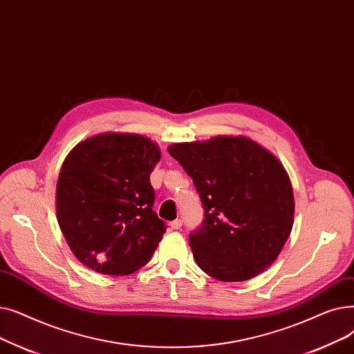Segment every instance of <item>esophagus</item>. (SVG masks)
Instances as JSON below:
<instances>
[{"instance_id": "esophagus-1", "label": "esophagus", "mask_w": 354, "mask_h": 354, "mask_svg": "<svg viewBox=\"0 0 354 354\" xmlns=\"http://www.w3.org/2000/svg\"><path fill=\"white\" fill-rule=\"evenodd\" d=\"M170 226H171V229L178 230V229L183 226V221H181V218H176V221H173V222L170 223Z\"/></svg>"}]
</instances>
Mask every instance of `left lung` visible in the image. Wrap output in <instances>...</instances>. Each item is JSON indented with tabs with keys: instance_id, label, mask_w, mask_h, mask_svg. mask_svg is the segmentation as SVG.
Listing matches in <instances>:
<instances>
[{
	"instance_id": "left-lung-1",
	"label": "left lung",
	"mask_w": 354,
	"mask_h": 354,
	"mask_svg": "<svg viewBox=\"0 0 354 354\" xmlns=\"http://www.w3.org/2000/svg\"><path fill=\"white\" fill-rule=\"evenodd\" d=\"M167 149L192 177L205 209L203 223L189 238L201 271L223 282L263 272L294 223L292 186L283 165L242 136Z\"/></svg>"
}]
</instances>
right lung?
<instances>
[{
  "mask_svg": "<svg viewBox=\"0 0 354 354\" xmlns=\"http://www.w3.org/2000/svg\"><path fill=\"white\" fill-rule=\"evenodd\" d=\"M156 142L138 133H99L66 157L56 190L57 222L73 255L95 272L128 275L144 266L165 233L153 210Z\"/></svg>",
  "mask_w": 354,
  "mask_h": 354,
  "instance_id": "obj_1",
  "label": "right lung"
}]
</instances>
